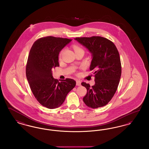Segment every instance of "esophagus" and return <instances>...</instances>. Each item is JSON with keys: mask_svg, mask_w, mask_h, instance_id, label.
<instances>
[{"mask_svg": "<svg viewBox=\"0 0 149 149\" xmlns=\"http://www.w3.org/2000/svg\"><path fill=\"white\" fill-rule=\"evenodd\" d=\"M76 84H77V85H78V86H80V85H81V81L80 80H77L76 81Z\"/></svg>", "mask_w": 149, "mask_h": 149, "instance_id": "esophagus-1", "label": "esophagus"}]
</instances>
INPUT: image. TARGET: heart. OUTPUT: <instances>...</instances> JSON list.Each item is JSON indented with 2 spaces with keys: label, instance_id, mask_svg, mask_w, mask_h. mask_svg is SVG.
<instances>
[{
  "label": "heart",
  "instance_id": "heart-1",
  "mask_svg": "<svg viewBox=\"0 0 149 149\" xmlns=\"http://www.w3.org/2000/svg\"><path fill=\"white\" fill-rule=\"evenodd\" d=\"M72 47H73V49L75 51V52H77V51H81V50L83 51V50L82 49V48L80 47L79 46H78V45H74ZM63 52V50H62V51H61L60 54V55H59L60 57H61V56H62Z\"/></svg>",
  "mask_w": 149,
  "mask_h": 149
}]
</instances>
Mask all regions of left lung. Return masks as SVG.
Here are the masks:
<instances>
[{"label": "left lung", "instance_id": "8db88e82", "mask_svg": "<svg viewBox=\"0 0 149 149\" xmlns=\"http://www.w3.org/2000/svg\"><path fill=\"white\" fill-rule=\"evenodd\" d=\"M79 42L92 54L90 70L94 71L95 84L82 82L87 93L83 101L90 108L107 105L113 98L120 83L121 63L118 50L113 42L100 36L77 37Z\"/></svg>", "mask_w": 149, "mask_h": 149}]
</instances>
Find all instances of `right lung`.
<instances>
[{
  "mask_svg": "<svg viewBox=\"0 0 149 149\" xmlns=\"http://www.w3.org/2000/svg\"><path fill=\"white\" fill-rule=\"evenodd\" d=\"M71 40L53 36L42 37L36 41L29 51L26 77L36 99L47 108L60 106L76 85V81L69 78L59 82L53 78L52 71L59 66V52Z\"/></svg>",
  "mask_w": 149,
  "mask_h": 149,
  "instance_id": "1",
  "label": "right lung"
}]
</instances>
